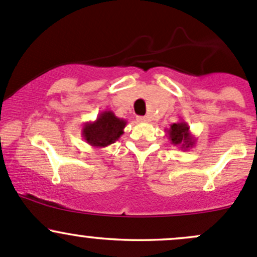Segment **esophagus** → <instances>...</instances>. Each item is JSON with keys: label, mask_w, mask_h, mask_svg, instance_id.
<instances>
[{"label": "esophagus", "mask_w": 257, "mask_h": 257, "mask_svg": "<svg viewBox=\"0 0 257 257\" xmlns=\"http://www.w3.org/2000/svg\"><path fill=\"white\" fill-rule=\"evenodd\" d=\"M137 120H138L139 123H148V121H149V118H148V116H137Z\"/></svg>", "instance_id": "obj_1"}]
</instances>
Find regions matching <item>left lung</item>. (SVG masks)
<instances>
[{
    "mask_svg": "<svg viewBox=\"0 0 257 257\" xmlns=\"http://www.w3.org/2000/svg\"><path fill=\"white\" fill-rule=\"evenodd\" d=\"M168 139L175 147H179L181 150H189L195 145L196 141L193 134L190 133L188 123L181 119L178 123H173L169 129H165Z\"/></svg>",
    "mask_w": 257,
    "mask_h": 257,
    "instance_id": "left-lung-1",
    "label": "left lung"
}]
</instances>
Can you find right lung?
I'll return each instance as SVG.
<instances>
[{
	"mask_svg": "<svg viewBox=\"0 0 257 257\" xmlns=\"http://www.w3.org/2000/svg\"><path fill=\"white\" fill-rule=\"evenodd\" d=\"M125 125V119L115 116L112 110H103L94 121L83 124L82 137L92 148L102 149L115 143L124 133Z\"/></svg>",
	"mask_w": 257,
	"mask_h": 257,
	"instance_id": "obj_1",
	"label": "right lung"
}]
</instances>
